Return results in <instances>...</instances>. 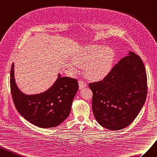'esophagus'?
<instances>
[{
    "mask_svg": "<svg viewBox=\"0 0 157 157\" xmlns=\"http://www.w3.org/2000/svg\"><path fill=\"white\" fill-rule=\"evenodd\" d=\"M87 86V84L84 81H83L82 79H79V89H83L85 87Z\"/></svg>",
    "mask_w": 157,
    "mask_h": 157,
    "instance_id": "obj_1",
    "label": "esophagus"
}]
</instances>
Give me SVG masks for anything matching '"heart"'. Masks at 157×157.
<instances>
[{
	"instance_id": "heart-1",
	"label": "heart",
	"mask_w": 157,
	"mask_h": 157,
	"mask_svg": "<svg viewBox=\"0 0 157 157\" xmlns=\"http://www.w3.org/2000/svg\"><path fill=\"white\" fill-rule=\"evenodd\" d=\"M114 52L110 47L90 45L83 48L70 62L68 68L77 71L78 66H84L86 77L93 81H101L109 75L113 66Z\"/></svg>"
}]
</instances>
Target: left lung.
<instances>
[{
  "mask_svg": "<svg viewBox=\"0 0 157 157\" xmlns=\"http://www.w3.org/2000/svg\"><path fill=\"white\" fill-rule=\"evenodd\" d=\"M94 116L110 130L126 128L144 105L147 79L144 64L133 52L121 59L102 81L89 84Z\"/></svg>",
  "mask_w": 157,
  "mask_h": 157,
  "instance_id": "8db88e82",
  "label": "left lung"
}]
</instances>
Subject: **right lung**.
Here are the masks:
<instances>
[{"label":"right lung","instance_id":"1","mask_svg":"<svg viewBox=\"0 0 157 157\" xmlns=\"http://www.w3.org/2000/svg\"><path fill=\"white\" fill-rule=\"evenodd\" d=\"M14 64L10 70V89L16 109L23 117L35 126L49 128L59 126L69 116L79 85L78 80L59 74L48 90L28 95L17 88L14 79Z\"/></svg>","mask_w":157,"mask_h":157}]
</instances>
